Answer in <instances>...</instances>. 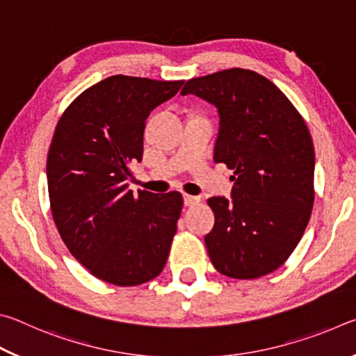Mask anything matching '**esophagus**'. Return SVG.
I'll return each instance as SVG.
<instances>
[{
	"instance_id": "esophagus-1",
	"label": "esophagus",
	"mask_w": 356,
	"mask_h": 356,
	"mask_svg": "<svg viewBox=\"0 0 356 356\" xmlns=\"http://www.w3.org/2000/svg\"><path fill=\"white\" fill-rule=\"evenodd\" d=\"M200 202V197L197 196H191V195H184V204L186 207H191V206H196V204Z\"/></svg>"
}]
</instances>
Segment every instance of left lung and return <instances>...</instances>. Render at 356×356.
Instances as JSON below:
<instances>
[{
    "label": "left lung",
    "mask_w": 356,
    "mask_h": 356,
    "mask_svg": "<svg viewBox=\"0 0 356 356\" xmlns=\"http://www.w3.org/2000/svg\"><path fill=\"white\" fill-rule=\"evenodd\" d=\"M193 94L218 111L213 161L234 170L231 200L212 196L215 225L204 240L220 273L252 280L287 261L314 204V146L303 118L267 78L227 69L191 78Z\"/></svg>",
    "instance_id": "obj_1"
}]
</instances>
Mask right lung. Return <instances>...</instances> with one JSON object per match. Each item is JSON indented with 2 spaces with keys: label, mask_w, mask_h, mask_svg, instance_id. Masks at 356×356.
I'll return each instance as SVG.
<instances>
[{
  "label": "right lung",
  "mask_w": 356,
  "mask_h": 356,
  "mask_svg": "<svg viewBox=\"0 0 356 356\" xmlns=\"http://www.w3.org/2000/svg\"><path fill=\"white\" fill-rule=\"evenodd\" d=\"M184 81L113 75L72 102L47 159L55 225L70 254L99 280L138 286L163 270L182 210L179 191L129 190L150 111Z\"/></svg>",
  "instance_id": "obj_1"
}]
</instances>
